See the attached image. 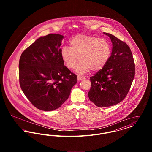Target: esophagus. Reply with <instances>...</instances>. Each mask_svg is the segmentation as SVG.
Here are the masks:
<instances>
[{"label":"esophagus","mask_w":152,"mask_h":152,"mask_svg":"<svg viewBox=\"0 0 152 152\" xmlns=\"http://www.w3.org/2000/svg\"><path fill=\"white\" fill-rule=\"evenodd\" d=\"M86 77H84V76H77V79L79 80H81L85 79Z\"/></svg>","instance_id":"esophagus-1"}]
</instances>
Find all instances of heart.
Returning <instances> with one entry per match:
<instances>
[{"label":"heart","mask_w":152,"mask_h":152,"mask_svg":"<svg viewBox=\"0 0 152 152\" xmlns=\"http://www.w3.org/2000/svg\"><path fill=\"white\" fill-rule=\"evenodd\" d=\"M71 47H63L61 57L65 65L73 69L79 60L75 71L80 74L99 71L107 64L111 55L112 47L105 39L87 35H77L70 40Z\"/></svg>","instance_id":"obj_1"}]
</instances>
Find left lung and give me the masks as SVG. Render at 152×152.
Masks as SVG:
<instances>
[{
  "mask_svg": "<svg viewBox=\"0 0 152 152\" xmlns=\"http://www.w3.org/2000/svg\"><path fill=\"white\" fill-rule=\"evenodd\" d=\"M112 43L107 64L90 77L89 100L99 107H108L123 101L128 94L135 75V65L129 47L110 34L104 32Z\"/></svg>",
  "mask_w": 152,
  "mask_h": 152,
  "instance_id": "left-lung-1",
  "label": "left lung"
}]
</instances>
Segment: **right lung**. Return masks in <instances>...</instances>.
<instances>
[{
    "label": "right lung",
    "mask_w": 152,
    "mask_h": 152,
    "mask_svg": "<svg viewBox=\"0 0 152 152\" xmlns=\"http://www.w3.org/2000/svg\"><path fill=\"white\" fill-rule=\"evenodd\" d=\"M64 37L56 34L39 37L23 52L19 60L22 91L34 106L44 111L60 108L77 81L61 57Z\"/></svg>",
    "instance_id": "obj_1"
}]
</instances>
